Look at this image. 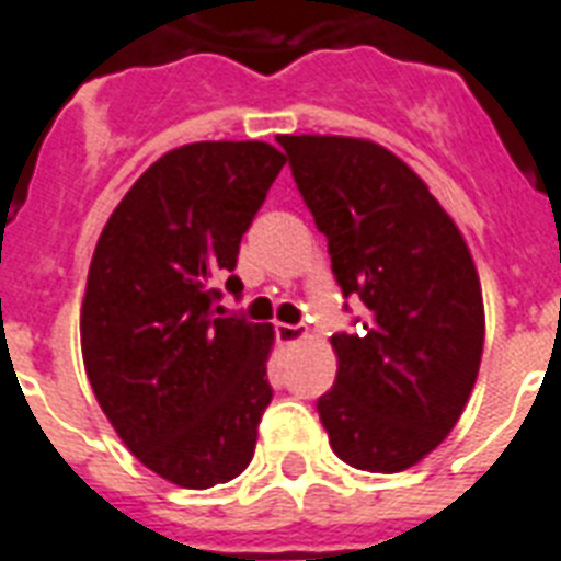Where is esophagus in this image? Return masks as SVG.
Segmentation results:
<instances>
[{"mask_svg":"<svg viewBox=\"0 0 561 561\" xmlns=\"http://www.w3.org/2000/svg\"><path fill=\"white\" fill-rule=\"evenodd\" d=\"M306 329L302 325H290V323H276V341L282 346H294V343L306 341Z\"/></svg>","mask_w":561,"mask_h":561,"instance_id":"1","label":"esophagus"}]
</instances>
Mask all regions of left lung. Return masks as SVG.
<instances>
[{"label": "left lung", "instance_id": "1", "mask_svg": "<svg viewBox=\"0 0 561 561\" xmlns=\"http://www.w3.org/2000/svg\"><path fill=\"white\" fill-rule=\"evenodd\" d=\"M302 201L329 238L343 297L367 317L332 337L337 378L317 410L332 451L404 471L451 434L483 355V294L466 238L396 153L352 136H279Z\"/></svg>", "mask_w": 561, "mask_h": 561}]
</instances>
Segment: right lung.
I'll return each mask as SVG.
<instances>
[{"label": "right lung", "mask_w": 561, "mask_h": 561, "mask_svg": "<svg viewBox=\"0 0 561 561\" xmlns=\"http://www.w3.org/2000/svg\"><path fill=\"white\" fill-rule=\"evenodd\" d=\"M282 165L267 142L180 145L130 186L92 253L83 369L122 443L174 486L227 483L253 460L273 325L215 317V279L236 271Z\"/></svg>", "instance_id": "right-lung-1"}]
</instances>
